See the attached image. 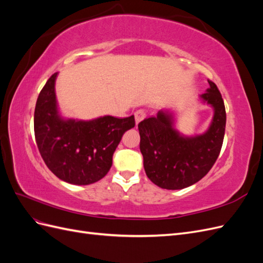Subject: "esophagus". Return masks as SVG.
Returning <instances> with one entry per match:
<instances>
[{
    "instance_id": "34e87169",
    "label": "esophagus",
    "mask_w": 263,
    "mask_h": 263,
    "mask_svg": "<svg viewBox=\"0 0 263 263\" xmlns=\"http://www.w3.org/2000/svg\"><path fill=\"white\" fill-rule=\"evenodd\" d=\"M146 117V113L144 109H138L136 113H135V122H136V125H138L142 119Z\"/></svg>"
}]
</instances>
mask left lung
Listing matches in <instances>:
<instances>
[{
    "instance_id": "8db88e82",
    "label": "left lung",
    "mask_w": 263,
    "mask_h": 263,
    "mask_svg": "<svg viewBox=\"0 0 263 263\" xmlns=\"http://www.w3.org/2000/svg\"><path fill=\"white\" fill-rule=\"evenodd\" d=\"M200 101L213 108L212 122L203 134L186 136L176 127V112L161 108L138 124L140 153L151 182L161 189L181 190L195 184L212 169L225 135L224 101L212 81Z\"/></svg>"
}]
</instances>
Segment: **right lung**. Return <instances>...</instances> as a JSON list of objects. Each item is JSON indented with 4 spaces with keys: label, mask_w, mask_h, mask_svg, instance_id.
Segmentation results:
<instances>
[{
    "label": "right lung",
    "mask_w": 263,
    "mask_h": 263,
    "mask_svg": "<svg viewBox=\"0 0 263 263\" xmlns=\"http://www.w3.org/2000/svg\"><path fill=\"white\" fill-rule=\"evenodd\" d=\"M53 73L36 102L34 129L37 147L49 170L60 180L87 185L104 178L125 132L135 127L134 115H110L83 121L62 116Z\"/></svg>",
    "instance_id": "right-lung-1"
}]
</instances>
